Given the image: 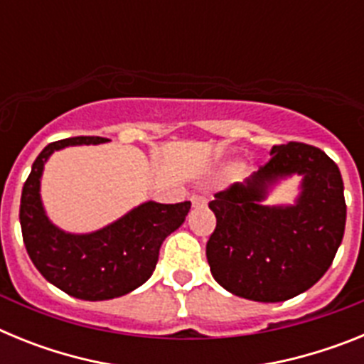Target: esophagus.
I'll return each instance as SVG.
<instances>
[{
  "instance_id": "1",
  "label": "esophagus",
  "mask_w": 364,
  "mask_h": 364,
  "mask_svg": "<svg viewBox=\"0 0 364 364\" xmlns=\"http://www.w3.org/2000/svg\"><path fill=\"white\" fill-rule=\"evenodd\" d=\"M191 204H193V208H202V205L208 204V198L200 197V195H193Z\"/></svg>"
}]
</instances>
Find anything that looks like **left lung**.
I'll use <instances>...</instances> for the list:
<instances>
[{"instance_id": "8db88e82", "label": "left lung", "mask_w": 364, "mask_h": 364, "mask_svg": "<svg viewBox=\"0 0 364 364\" xmlns=\"http://www.w3.org/2000/svg\"><path fill=\"white\" fill-rule=\"evenodd\" d=\"M301 176L294 205L265 200L284 179ZM217 228L205 257L215 281L237 297L282 302L310 290L332 266L346 224L345 186L324 151L275 146L272 160L242 184L215 195Z\"/></svg>"}]
</instances>
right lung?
<instances>
[{
	"label": "right lung",
	"mask_w": 364,
	"mask_h": 364,
	"mask_svg": "<svg viewBox=\"0 0 364 364\" xmlns=\"http://www.w3.org/2000/svg\"><path fill=\"white\" fill-rule=\"evenodd\" d=\"M105 142L100 136H76L49 144L32 164L19 205V224L32 264L50 284L82 301H109L142 286L156 268L166 237L184 224L191 208V202L147 200L91 233L58 228L41 200L45 164L54 151Z\"/></svg>",
	"instance_id": "add662e5"
}]
</instances>
